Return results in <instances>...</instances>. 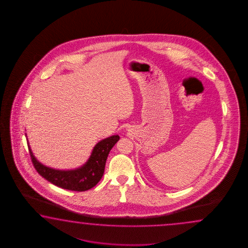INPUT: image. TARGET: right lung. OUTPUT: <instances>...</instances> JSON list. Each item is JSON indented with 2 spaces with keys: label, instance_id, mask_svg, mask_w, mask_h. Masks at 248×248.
Returning <instances> with one entry per match:
<instances>
[{
  "label": "right lung",
  "instance_id": "1",
  "mask_svg": "<svg viewBox=\"0 0 248 248\" xmlns=\"http://www.w3.org/2000/svg\"><path fill=\"white\" fill-rule=\"evenodd\" d=\"M27 137V134H26ZM120 139L118 135L105 138L93 148L89 159L81 167L74 169L60 170L47 167L34 157L27 142L33 167L39 174L54 185L74 191H85L93 188L100 181L106 168V159L111 148ZM27 140L28 141V139Z\"/></svg>",
  "mask_w": 248,
  "mask_h": 248
}]
</instances>
